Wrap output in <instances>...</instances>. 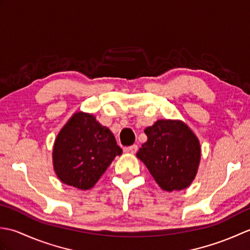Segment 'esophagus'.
Instances as JSON below:
<instances>
[{
	"label": "esophagus",
	"mask_w": 250,
	"mask_h": 250,
	"mask_svg": "<svg viewBox=\"0 0 250 250\" xmlns=\"http://www.w3.org/2000/svg\"><path fill=\"white\" fill-rule=\"evenodd\" d=\"M137 149H139V147H137V145H132V146L124 148V150L125 152H129V153H135L137 151Z\"/></svg>",
	"instance_id": "obj_1"
}]
</instances>
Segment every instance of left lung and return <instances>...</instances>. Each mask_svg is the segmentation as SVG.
Instances as JSON below:
<instances>
[{"instance_id":"8db88e82","label":"left lung","mask_w":250,"mask_h":250,"mask_svg":"<svg viewBox=\"0 0 250 250\" xmlns=\"http://www.w3.org/2000/svg\"><path fill=\"white\" fill-rule=\"evenodd\" d=\"M147 142L136 157L166 191L183 190L192 183L200 163V143L182 121L158 120L145 129Z\"/></svg>"}]
</instances>
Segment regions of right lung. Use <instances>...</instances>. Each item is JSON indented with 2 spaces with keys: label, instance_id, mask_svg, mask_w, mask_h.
I'll list each match as a JSON object with an SVG mask.
<instances>
[{
  "label": "right lung",
  "instance_id": "obj_1",
  "mask_svg": "<svg viewBox=\"0 0 250 250\" xmlns=\"http://www.w3.org/2000/svg\"><path fill=\"white\" fill-rule=\"evenodd\" d=\"M121 153L109 129L92 115L76 113L58 134L52 158L62 183L88 190Z\"/></svg>",
  "mask_w": 250,
  "mask_h": 250
}]
</instances>
